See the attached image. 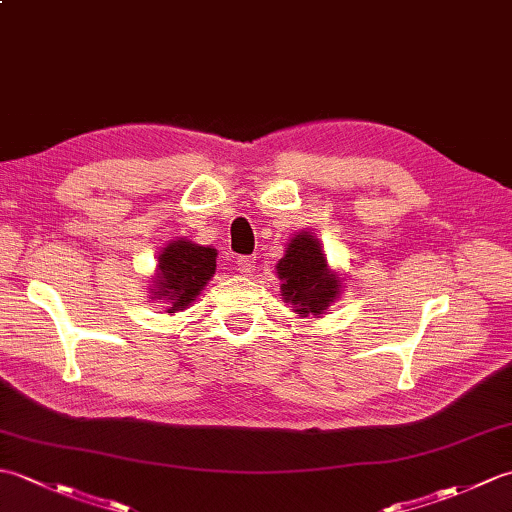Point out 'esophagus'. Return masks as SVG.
<instances>
[{
  "label": "esophagus",
  "mask_w": 512,
  "mask_h": 512,
  "mask_svg": "<svg viewBox=\"0 0 512 512\" xmlns=\"http://www.w3.org/2000/svg\"><path fill=\"white\" fill-rule=\"evenodd\" d=\"M237 266H239V273H242V275H253L255 268H257V259L255 257H239Z\"/></svg>",
  "instance_id": "obj_1"
}]
</instances>
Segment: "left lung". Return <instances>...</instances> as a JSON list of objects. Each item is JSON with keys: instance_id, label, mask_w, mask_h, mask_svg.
<instances>
[{"instance_id": "left-lung-1", "label": "left lung", "mask_w": 512, "mask_h": 512, "mask_svg": "<svg viewBox=\"0 0 512 512\" xmlns=\"http://www.w3.org/2000/svg\"><path fill=\"white\" fill-rule=\"evenodd\" d=\"M281 299L297 317L321 319L341 297V275L334 273L319 237L301 231L288 239L284 257L275 266Z\"/></svg>"}]
</instances>
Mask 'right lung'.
<instances>
[{"label": "right lung", "mask_w": 512, "mask_h": 512, "mask_svg": "<svg viewBox=\"0 0 512 512\" xmlns=\"http://www.w3.org/2000/svg\"><path fill=\"white\" fill-rule=\"evenodd\" d=\"M215 259L213 246L195 244L187 237L171 239L158 255L149 299L165 303L169 314L187 310L215 275Z\"/></svg>", "instance_id": "add662e5"}]
</instances>
